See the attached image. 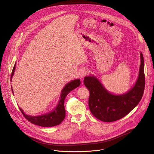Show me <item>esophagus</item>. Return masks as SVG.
Listing matches in <instances>:
<instances>
[{
  "mask_svg": "<svg viewBox=\"0 0 154 154\" xmlns=\"http://www.w3.org/2000/svg\"><path fill=\"white\" fill-rule=\"evenodd\" d=\"M87 73H88V72H87V70H86V69H81V70L80 71L79 75L80 78L82 79V78H83V77H85V76L87 74Z\"/></svg>",
  "mask_w": 154,
  "mask_h": 154,
  "instance_id": "obj_1",
  "label": "esophagus"
}]
</instances>
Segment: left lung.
Segmentation results:
<instances>
[{"label":"left lung","mask_w":154,"mask_h":154,"mask_svg":"<svg viewBox=\"0 0 154 154\" xmlns=\"http://www.w3.org/2000/svg\"><path fill=\"white\" fill-rule=\"evenodd\" d=\"M141 64L137 80L127 93L116 95L109 92L94 75L86 76L83 83L90 91L89 108L91 113L100 121L110 122L121 119L138 104L144 90V58L140 53Z\"/></svg>","instance_id":"1"}]
</instances>
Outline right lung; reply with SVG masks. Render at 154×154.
Instances as JSON below:
<instances>
[{
    "label": "right lung",
    "instance_id": "right-lung-1",
    "mask_svg": "<svg viewBox=\"0 0 154 154\" xmlns=\"http://www.w3.org/2000/svg\"><path fill=\"white\" fill-rule=\"evenodd\" d=\"M16 64L15 63L11 75L10 80L11 82L12 77L13 76L14 72L15 71L16 68ZM80 80L79 79H75L74 80L71 81L68 83L66 85L61 91V93L60 95V100L58 101V103L57 106L55 107V108L53 111L48 113L45 115H42L41 116H33L26 115L23 109L20 108H19V109L22 113L23 114L24 116L31 123L41 126V127H53L57 125H59L61 123V122L63 121V119L65 118V109L64 106V99L66 97V96L74 89L76 88L77 87L80 86ZM11 90L13 93V90L11 87Z\"/></svg>",
    "mask_w": 154,
    "mask_h": 154
}]
</instances>
